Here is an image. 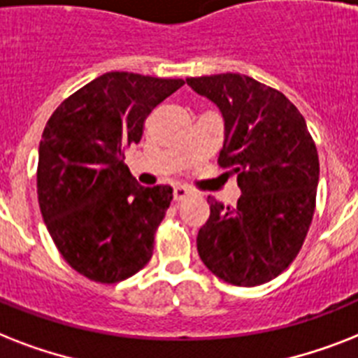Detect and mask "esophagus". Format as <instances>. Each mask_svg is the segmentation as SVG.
Instances as JSON below:
<instances>
[{
  "mask_svg": "<svg viewBox=\"0 0 358 358\" xmlns=\"http://www.w3.org/2000/svg\"><path fill=\"white\" fill-rule=\"evenodd\" d=\"M173 196H174V200H176V202H182V200H185V199H189V196H191V191H189V189H185V187H182V185H178V187H174Z\"/></svg>",
  "mask_w": 358,
  "mask_h": 358,
  "instance_id": "obj_1",
  "label": "esophagus"
}]
</instances>
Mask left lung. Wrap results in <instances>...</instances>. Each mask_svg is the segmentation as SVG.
Instances as JSON below:
<instances>
[{
  "label": "left lung",
  "instance_id": "1",
  "mask_svg": "<svg viewBox=\"0 0 358 358\" xmlns=\"http://www.w3.org/2000/svg\"><path fill=\"white\" fill-rule=\"evenodd\" d=\"M224 119L219 164L237 174V206L208 196L196 237L202 263L237 287L274 280L300 252L315 213L320 164L303 115L281 92L239 73L185 78Z\"/></svg>",
  "mask_w": 358,
  "mask_h": 358
}]
</instances>
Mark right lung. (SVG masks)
<instances>
[{"label":"right lung","mask_w":358,"mask_h":358,"mask_svg":"<svg viewBox=\"0 0 358 358\" xmlns=\"http://www.w3.org/2000/svg\"><path fill=\"white\" fill-rule=\"evenodd\" d=\"M182 78L110 71L68 97L38 147V204L62 257L78 274L117 283L152 257L173 187H143L124 165L147 115Z\"/></svg>","instance_id":"add662e5"}]
</instances>
